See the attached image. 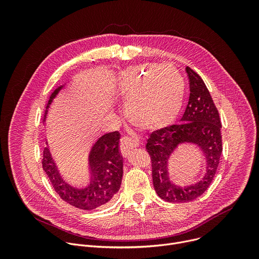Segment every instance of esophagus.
<instances>
[{"instance_id":"esophagus-1","label":"esophagus","mask_w":259,"mask_h":259,"mask_svg":"<svg viewBox=\"0 0 259 259\" xmlns=\"http://www.w3.org/2000/svg\"><path fill=\"white\" fill-rule=\"evenodd\" d=\"M138 145H139V140L138 139H134V138H131V137H128V136H124L120 140L121 154L123 155V157H126L130 150L134 149V147H137Z\"/></svg>"}]
</instances>
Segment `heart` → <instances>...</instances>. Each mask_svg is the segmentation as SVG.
<instances>
[{"label":"heart","instance_id":"heart-1","mask_svg":"<svg viewBox=\"0 0 259 259\" xmlns=\"http://www.w3.org/2000/svg\"><path fill=\"white\" fill-rule=\"evenodd\" d=\"M120 94L134 125L146 131L162 130L180 114L184 80L172 65L131 66L122 72Z\"/></svg>","mask_w":259,"mask_h":259}]
</instances>
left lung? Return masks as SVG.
Listing matches in <instances>:
<instances>
[{
  "instance_id": "left-lung-1",
  "label": "left lung",
  "mask_w": 259,
  "mask_h": 259,
  "mask_svg": "<svg viewBox=\"0 0 259 259\" xmlns=\"http://www.w3.org/2000/svg\"><path fill=\"white\" fill-rule=\"evenodd\" d=\"M186 71L190 82V98L181 124L151 133L146 151L152 160V173L158 196L170 203H186L200 197L211 184L223 153L221 122L218 110L204 81L191 67ZM183 143L196 144L205 156L204 174L187 183V177L174 169L171 157Z\"/></svg>"
}]
</instances>
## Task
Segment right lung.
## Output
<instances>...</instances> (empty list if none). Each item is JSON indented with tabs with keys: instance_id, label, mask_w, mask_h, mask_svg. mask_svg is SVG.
I'll list each match as a JSON object with an SVG mask.
<instances>
[{
	"instance_id": "right-lung-1",
	"label": "right lung",
	"mask_w": 259,
	"mask_h": 259,
	"mask_svg": "<svg viewBox=\"0 0 259 259\" xmlns=\"http://www.w3.org/2000/svg\"><path fill=\"white\" fill-rule=\"evenodd\" d=\"M63 86L51 94L48 108ZM120 133L118 131L102 135L91 147L88 167L84 177L70 180L59 172L49 147L43 151L42 165L55 192L69 205L83 210H94L108 204L120 190L123 176V158L119 151Z\"/></svg>"
}]
</instances>
